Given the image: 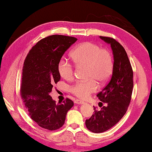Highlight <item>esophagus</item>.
Masks as SVG:
<instances>
[{"mask_svg": "<svg viewBox=\"0 0 152 152\" xmlns=\"http://www.w3.org/2000/svg\"><path fill=\"white\" fill-rule=\"evenodd\" d=\"M75 103L77 104H84V102L82 100H80V99H75Z\"/></svg>", "mask_w": 152, "mask_h": 152, "instance_id": "34e87169", "label": "esophagus"}]
</instances>
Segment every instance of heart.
Masks as SVG:
<instances>
[{
  "instance_id": "b5f03b06",
  "label": "heart",
  "mask_w": 152,
  "mask_h": 152,
  "mask_svg": "<svg viewBox=\"0 0 152 152\" xmlns=\"http://www.w3.org/2000/svg\"><path fill=\"white\" fill-rule=\"evenodd\" d=\"M72 61L77 66H86V81L77 82L70 91L79 98H88L91 93L96 91L97 83L103 84L111 77L113 70V59L111 52L92 42H84L75 48L71 53ZM59 75L64 80L74 79L75 70L72 66L65 59H61L57 65Z\"/></svg>"
}]
</instances>
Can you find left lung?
I'll return each mask as SVG.
<instances>
[{"mask_svg": "<svg viewBox=\"0 0 152 152\" xmlns=\"http://www.w3.org/2000/svg\"><path fill=\"white\" fill-rule=\"evenodd\" d=\"M99 37L111 45L114 66L109 83L97 95L101 110L95 108L94 114L85 122L86 128L93 133L104 132L121 120L127 111L134 87L133 70L123 46L113 38Z\"/></svg>", "mask_w": 152, "mask_h": 152, "instance_id": "1", "label": "left lung"}]
</instances>
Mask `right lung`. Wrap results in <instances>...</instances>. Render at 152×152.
Instances as JSON below:
<instances>
[{
  "label": "right lung",
  "instance_id": "obj_1",
  "mask_svg": "<svg viewBox=\"0 0 152 152\" xmlns=\"http://www.w3.org/2000/svg\"><path fill=\"white\" fill-rule=\"evenodd\" d=\"M77 40L63 35L45 37L32 47L25 59L20 95L30 118L45 129L61 128L67 112L74 105L68 98L56 104L50 93L61 79L57 70L59 61Z\"/></svg>",
  "mask_w": 152,
  "mask_h": 152
}]
</instances>
